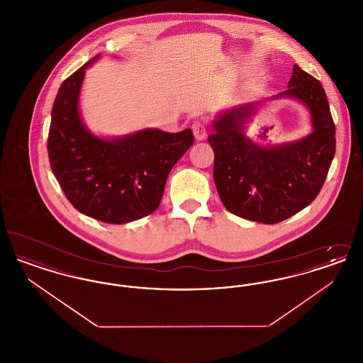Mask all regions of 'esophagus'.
I'll return each instance as SVG.
<instances>
[{
  "instance_id": "esophagus-1",
  "label": "esophagus",
  "mask_w": 363,
  "mask_h": 363,
  "mask_svg": "<svg viewBox=\"0 0 363 363\" xmlns=\"http://www.w3.org/2000/svg\"><path fill=\"white\" fill-rule=\"evenodd\" d=\"M191 130H193V135L196 140L201 141L204 138H207V128L203 122L196 121L191 125Z\"/></svg>"
}]
</instances>
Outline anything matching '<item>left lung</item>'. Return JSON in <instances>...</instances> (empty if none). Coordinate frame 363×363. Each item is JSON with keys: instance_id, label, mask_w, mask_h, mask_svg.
Returning <instances> with one entry per match:
<instances>
[{"instance_id": "8db88e82", "label": "left lung", "mask_w": 363, "mask_h": 363, "mask_svg": "<svg viewBox=\"0 0 363 363\" xmlns=\"http://www.w3.org/2000/svg\"><path fill=\"white\" fill-rule=\"evenodd\" d=\"M277 98H294L311 111L313 132L280 145L261 147L243 135L255 104H243L215 120L208 141L215 152L213 181L228 212L275 225L308 207L328 175L336 150L335 123L321 83L294 65L289 88Z\"/></svg>"}]
</instances>
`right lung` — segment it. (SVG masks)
Instances as JSON below:
<instances>
[{
    "label": "right lung",
    "mask_w": 363,
    "mask_h": 363,
    "mask_svg": "<svg viewBox=\"0 0 363 363\" xmlns=\"http://www.w3.org/2000/svg\"><path fill=\"white\" fill-rule=\"evenodd\" d=\"M91 58L61 84L54 99L48 151L52 174L70 204L89 218L123 225L159 207L174 164L194 141L190 129H144L123 138L94 136L79 111Z\"/></svg>",
    "instance_id": "1"
}]
</instances>
